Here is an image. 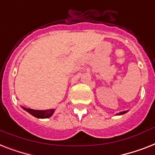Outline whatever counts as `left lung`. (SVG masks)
<instances>
[{"label":"left lung","mask_w":155,"mask_h":155,"mask_svg":"<svg viewBox=\"0 0 155 155\" xmlns=\"http://www.w3.org/2000/svg\"><path fill=\"white\" fill-rule=\"evenodd\" d=\"M125 113H127V111H123V112H120V113H119V114H125Z\"/></svg>","instance_id":"obj_1"}]
</instances>
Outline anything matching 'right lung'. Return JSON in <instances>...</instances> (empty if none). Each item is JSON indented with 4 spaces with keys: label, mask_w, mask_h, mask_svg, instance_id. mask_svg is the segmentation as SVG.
Wrapping results in <instances>:
<instances>
[{
    "label": "right lung",
    "mask_w": 155,
    "mask_h": 155,
    "mask_svg": "<svg viewBox=\"0 0 155 155\" xmlns=\"http://www.w3.org/2000/svg\"><path fill=\"white\" fill-rule=\"evenodd\" d=\"M26 111L33 115V116L39 118V119H45V118H49L51 114H53L54 110L53 109H50V110H32V109H28V108L23 107Z\"/></svg>",
    "instance_id": "right-lung-1"
}]
</instances>
